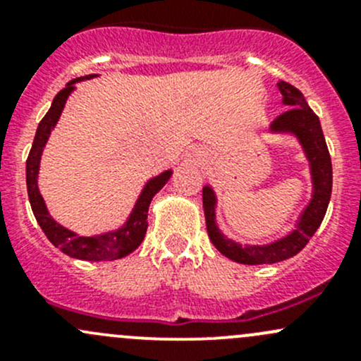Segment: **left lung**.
Wrapping results in <instances>:
<instances>
[{"label":"left lung","instance_id":"8db88e82","mask_svg":"<svg viewBox=\"0 0 361 361\" xmlns=\"http://www.w3.org/2000/svg\"><path fill=\"white\" fill-rule=\"evenodd\" d=\"M278 89L283 96V104L288 106V110L281 113L271 123L269 130L272 134H292L300 143L305 159L309 162V171H311V201L300 213L292 232L269 243V245H241V243L228 239L218 228L216 213H214L216 211V194L211 188V185H206L202 188V206L207 235H209L214 248L238 264H276V262H283L286 258L295 257L307 245L309 239L314 235V232L322 225L330 202V195H332V160H330L318 115L309 108L305 97L293 85L279 82Z\"/></svg>","mask_w":361,"mask_h":361}]
</instances>
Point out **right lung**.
<instances>
[{
	"label": "right lung",
	"mask_w": 361,
	"mask_h": 361,
	"mask_svg": "<svg viewBox=\"0 0 361 361\" xmlns=\"http://www.w3.org/2000/svg\"><path fill=\"white\" fill-rule=\"evenodd\" d=\"M97 75H85L80 78L71 80L52 101V106L43 116L42 122L38 123L36 129L35 141H32L31 152H29L27 162H25V183H27V195L29 202H31V209L35 213L36 221L45 232L49 241L52 243L56 248H59L68 257L78 258V260L87 262H108L116 260V258H123L129 253H133L137 246L143 243L145 234L148 228V207H150L152 199L157 194L160 188L167 183V180L173 174V169H167L160 173L159 176L152 178L147 181V185L141 190L140 197L134 204L133 211L127 216L126 224L118 227L116 231L103 232V234L96 235H80L76 232L69 231L63 227L59 221L54 220L50 216L47 204L43 201L42 194L38 188V173H39V160H42L43 148H45L47 141H49L50 133L56 127L57 120H59L61 113L64 110L69 94L75 90L76 82H83V80H90Z\"/></svg>",
	"instance_id": "add662e5"
}]
</instances>
